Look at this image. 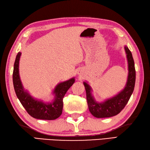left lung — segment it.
<instances>
[{
    "instance_id": "8db88e82",
    "label": "left lung",
    "mask_w": 150,
    "mask_h": 150,
    "mask_svg": "<svg viewBox=\"0 0 150 150\" xmlns=\"http://www.w3.org/2000/svg\"><path fill=\"white\" fill-rule=\"evenodd\" d=\"M125 51L128 61V78L126 86L119 94L110 99L107 100L103 103H97L91 96L90 86L86 82H84L86 92V99L89 110L95 117H111L119 114L128 103L134 90L136 76L134 60L133 59L132 52L127 46H125Z\"/></svg>"
}]
</instances>
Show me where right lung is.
Here are the masks:
<instances>
[{"label":"right lung","mask_w":150,"mask_h":150,"mask_svg":"<svg viewBox=\"0 0 150 150\" xmlns=\"http://www.w3.org/2000/svg\"><path fill=\"white\" fill-rule=\"evenodd\" d=\"M21 53L18 52L16 57L13 72V82L15 93L22 106L28 113L37 119L55 120L61 115L63 108V98L68 89L75 82L74 79H71L61 82L57 86L54 93L55 99L53 103L45 104L37 100H35L24 91L19 77L18 63Z\"/></svg>","instance_id":"obj_1"}]
</instances>
